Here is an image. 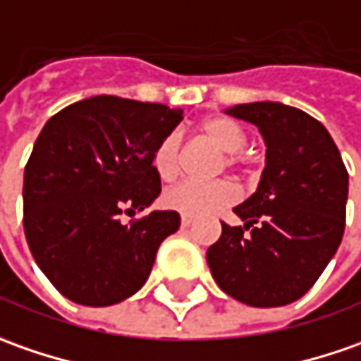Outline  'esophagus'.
<instances>
[{
    "instance_id": "obj_1",
    "label": "esophagus",
    "mask_w": 361,
    "mask_h": 361,
    "mask_svg": "<svg viewBox=\"0 0 361 361\" xmlns=\"http://www.w3.org/2000/svg\"><path fill=\"white\" fill-rule=\"evenodd\" d=\"M192 224H193L192 216H185V214L181 216V226H183V228H190Z\"/></svg>"
}]
</instances>
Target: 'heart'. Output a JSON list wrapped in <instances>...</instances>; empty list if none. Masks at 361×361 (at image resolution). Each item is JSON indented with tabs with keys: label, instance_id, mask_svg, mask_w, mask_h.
I'll list each match as a JSON object with an SVG mask.
<instances>
[{
	"label": "heart",
	"instance_id": "obj_1",
	"mask_svg": "<svg viewBox=\"0 0 361 361\" xmlns=\"http://www.w3.org/2000/svg\"><path fill=\"white\" fill-rule=\"evenodd\" d=\"M200 131L207 142L224 152L226 166L235 168L240 164V152L247 143V133L235 119L226 116H216L202 121ZM154 168L164 181H171L181 168V137L180 133L171 131L157 143L154 152ZM238 200V188L228 180L200 183V181H181L169 188L164 202L168 207L185 214V216H205L216 209H221Z\"/></svg>",
	"mask_w": 361,
	"mask_h": 361
}]
</instances>
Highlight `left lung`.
<instances>
[{"label": "left lung", "instance_id": "left-lung-1", "mask_svg": "<svg viewBox=\"0 0 361 361\" xmlns=\"http://www.w3.org/2000/svg\"><path fill=\"white\" fill-rule=\"evenodd\" d=\"M226 111L259 130L266 168L255 193L233 207L243 226L221 221L207 266L219 288L242 304H292L340 247L348 171L328 130L298 107L254 102Z\"/></svg>", "mask_w": 361, "mask_h": 361}]
</instances>
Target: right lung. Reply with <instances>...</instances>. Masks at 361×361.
<instances>
[{"instance_id": "right-lung-1", "label": "right lung", "mask_w": 361, "mask_h": 361, "mask_svg": "<svg viewBox=\"0 0 361 361\" xmlns=\"http://www.w3.org/2000/svg\"><path fill=\"white\" fill-rule=\"evenodd\" d=\"M181 109L116 95L75 102L47 119L23 176V230L33 259L56 290L81 305L123 302L149 278L178 212L123 214L154 204L161 183L157 143Z\"/></svg>"}]
</instances>
